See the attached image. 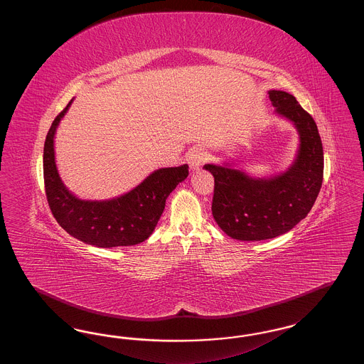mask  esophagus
Listing matches in <instances>:
<instances>
[{
  "label": "esophagus",
  "mask_w": 364,
  "mask_h": 364,
  "mask_svg": "<svg viewBox=\"0 0 364 364\" xmlns=\"http://www.w3.org/2000/svg\"><path fill=\"white\" fill-rule=\"evenodd\" d=\"M206 159H208V154L202 147H193L188 156L191 171H199Z\"/></svg>",
  "instance_id": "obj_1"
}]
</instances>
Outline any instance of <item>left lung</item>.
<instances>
[{
    "label": "left lung",
    "mask_w": 364,
    "mask_h": 364,
    "mask_svg": "<svg viewBox=\"0 0 364 364\" xmlns=\"http://www.w3.org/2000/svg\"><path fill=\"white\" fill-rule=\"evenodd\" d=\"M276 114L294 124L299 149L281 173L255 177L236 169L232 161L203 166L214 176L211 211L232 239L259 242L289 232L310 213L323 180V149L311 116L292 94L270 90Z\"/></svg>",
    "instance_id": "8db88e82"
}]
</instances>
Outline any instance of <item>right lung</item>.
Segmentation results:
<instances>
[{
	"label": "right lung",
	"instance_id": "obj_1",
	"mask_svg": "<svg viewBox=\"0 0 364 364\" xmlns=\"http://www.w3.org/2000/svg\"><path fill=\"white\" fill-rule=\"evenodd\" d=\"M73 100L54 119L43 147V178L54 218L72 237L110 248L144 242L154 232L171 192L187 178L188 165L161 168L120 196L90 200L70 192L61 180L54 154V136Z\"/></svg>",
	"mask_w": 364,
	"mask_h": 364
}]
</instances>
